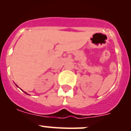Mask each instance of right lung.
Segmentation results:
<instances>
[{"label":"right lung","mask_w":131,"mask_h":131,"mask_svg":"<svg viewBox=\"0 0 131 131\" xmlns=\"http://www.w3.org/2000/svg\"><path fill=\"white\" fill-rule=\"evenodd\" d=\"M16 85V86H17V87H18V85ZM25 92V94H27V93H26V92ZM28 95H29V94H28Z\"/></svg>","instance_id":"right-lung-1"}]
</instances>
